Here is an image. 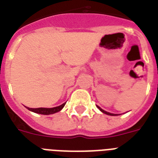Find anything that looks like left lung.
Here are the masks:
<instances>
[{"mask_svg": "<svg viewBox=\"0 0 158 158\" xmlns=\"http://www.w3.org/2000/svg\"><path fill=\"white\" fill-rule=\"evenodd\" d=\"M98 109H99V110H101L102 112L105 113V114H106V115H115V114H112V113H109V112H107V111H106V110H102V109L101 107H99V106H98Z\"/></svg>", "mask_w": 158, "mask_h": 158, "instance_id": "obj_1", "label": "left lung"}]
</instances>
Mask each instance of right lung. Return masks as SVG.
<instances>
[{"mask_svg": "<svg viewBox=\"0 0 158 158\" xmlns=\"http://www.w3.org/2000/svg\"><path fill=\"white\" fill-rule=\"evenodd\" d=\"M66 102H64L62 105L59 106H56V107L52 108H29L28 107V109L33 112L38 113V114H42V115H51V114H54L56 112H58L60 110H61L62 108L64 107V105H65Z\"/></svg>", "mask_w": 158, "mask_h": 158, "instance_id": "obj_1", "label": "right lung"}]
</instances>
